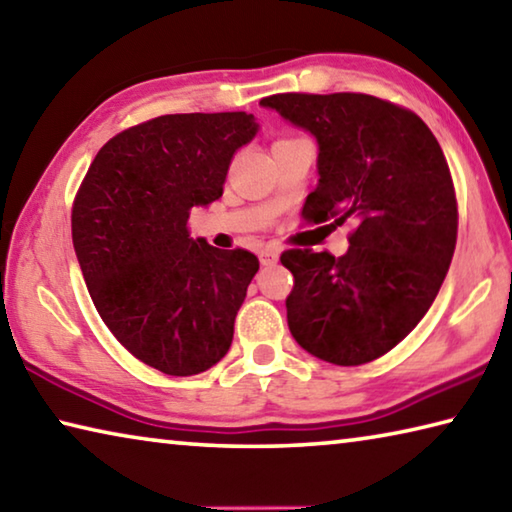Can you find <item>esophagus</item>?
I'll use <instances>...</instances> for the list:
<instances>
[{"mask_svg":"<svg viewBox=\"0 0 512 512\" xmlns=\"http://www.w3.org/2000/svg\"><path fill=\"white\" fill-rule=\"evenodd\" d=\"M277 259H280V250H277L275 246H266V248H262V253H259V262H262L264 266L275 264Z\"/></svg>","mask_w":512,"mask_h":512,"instance_id":"1","label":"esophagus"}]
</instances>
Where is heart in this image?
<instances>
[{"mask_svg":"<svg viewBox=\"0 0 512 512\" xmlns=\"http://www.w3.org/2000/svg\"><path fill=\"white\" fill-rule=\"evenodd\" d=\"M287 140H293V137H284V140H277V142H287Z\"/></svg>","mask_w":512,"mask_h":512,"instance_id":"heart-1","label":"heart"}]
</instances>
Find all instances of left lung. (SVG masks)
Here are the masks:
<instances>
[{"label": "left lung", "mask_w": 512, "mask_h": 512, "mask_svg": "<svg viewBox=\"0 0 512 512\" xmlns=\"http://www.w3.org/2000/svg\"><path fill=\"white\" fill-rule=\"evenodd\" d=\"M318 142V187L307 223H354L343 257L284 250L293 275V339L334 366L391 352L427 314L452 264L458 232L454 180L429 126L397 103L359 92L264 97Z\"/></svg>", "instance_id": "obj_1"}]
</instances>
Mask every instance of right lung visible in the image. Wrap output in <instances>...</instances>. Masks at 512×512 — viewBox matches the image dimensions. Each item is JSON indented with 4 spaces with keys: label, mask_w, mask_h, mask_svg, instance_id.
<instances>
[{
    "label": "right lung",
    "mask_w": 512,
    "mask_h": 512,
    "mask_svg": "<svg viewBox=\"0 0 512 512\" xmlns=\"http://www.w3.org/2000/svg\"><path fill=\"white\" fill-rule=\"evenodd\" d=\"M257 133L246 112L162 115L101 146L72 205L90 298L146 366L198 375L230 350L259 259L189 237L194 207L223 194L232 155Z\"/></svg>",
    "instance_id": "add662e5"
}]
</instances>
